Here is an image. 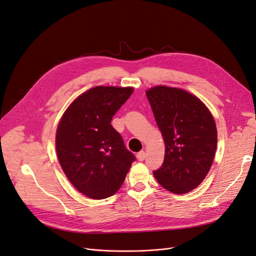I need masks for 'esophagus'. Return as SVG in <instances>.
Masks as SVG:
<instances>
[{
  "instance_id": "1",
  "label": "esophagus",
  "mask_w": 256,
  "mask_h": 256,
  "mask_svg": "<svg viewBox=\"0 0 256 256\" xmlns=\"http://www.w3.org/2000/svg\"><path fill=\"white\" fill-rule=\"evenodd\" d=\"M145 156H146L145 152H144V150H141L140 152L136 154V159H138V161H143V160L145 159Z\"/></svg>"
}]
</instances>
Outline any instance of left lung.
Listing matches in <instances>:
<instances>
[{"label": "left lung", "instance_id": "8db88e82", "mask_svg": "<svg viewBox=\"0 0 256 256\" xmlns=\"http://www.w3.org/2000/svg\"><path fill=\"white\" fill-rule=\"evenodd\" d=\"M146 96L166 144L164 164L154 176L176 194L190 192L204 180L214 158L218 136L212 115L180 88L159 85Z\"/></svg>", "mask_w": 256, "mask_h": 256}]
</instances>
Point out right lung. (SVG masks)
Masks as SVG:
<instances>
[{"mask_svg": "<svg viewBox=\"0 0 256 256\" xmlns=\"http://www.w3.org/2000/svg\"><path fill=\"white\" fill-rule=\"evenodd\" d=\"M132 92V88H92L74 99L60 120L56 136L60 164L88 198L102 200L118 192L136 160L111 125Z\"/></svg>", "mask_w": 256, "mask_h": 256, "instance_id": "right-lung-1", "label": "right lung"}]
</instances>
